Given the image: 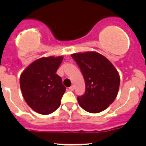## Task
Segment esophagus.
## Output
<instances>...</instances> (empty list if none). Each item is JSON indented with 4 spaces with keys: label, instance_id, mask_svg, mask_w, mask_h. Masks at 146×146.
I'll list each match as a JSON object with an SVG mask.
<instances>
[{
    "label": "esophagus",
    "instance_id": "34e87169",
    "mask_svg": "<svg viewBox=\"0 0 146 146\" xmlns=\"http://www.w3.org/2000/svg\"><path fill=\"white\" fill-rule=\"evenodd\" d=\"M69 90H70V91H74V86H70V87L69 88Z\"/></svg>",
    "mask_w": 146,
    "mask_h": 146
}]
</instances>
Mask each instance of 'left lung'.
<instances>
[{
    "label": "left lung",
    "mask_w": 146,
    "mask_h": 146,
    "mask_svg": "<svg viewBox=\"0 0 146 146\" xmlns=\"http://www.w3.org/2000/svg\"><path fill=\"white\" fill-rule=\"evenodd\" d=\"M84 77L86 92L77 96L80 106L86 111L98 113L114 102L120 86V76L112 63L96 52L72 54Z\"/></svg>",
    "instance_id": "1"
}]
</instances>
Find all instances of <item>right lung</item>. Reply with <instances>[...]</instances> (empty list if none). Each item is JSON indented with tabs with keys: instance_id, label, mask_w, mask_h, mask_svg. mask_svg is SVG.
I'll return each mask as SVG.
<instances>
[{
	"instance_id": "obj_1",
	"label": "right lung",
	"mask_w": 146,
	"mask_h": 146,
	"mask_svg": "<svg viewBox=\"0 0 146 146\" xmlns=\"http://www.w3.org/2000/svg\"><path fill=\"white\" fill-rule=\"evenodd\" d=\"M63 59V56L38 58L20 75L23 98L28 106L39 114H50L60 106L66 88L56 72Z\"/></svg>"
}]
</instances>
